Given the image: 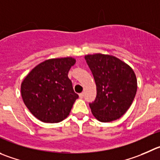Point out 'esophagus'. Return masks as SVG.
Wrapping results in <instances>:
<instances>
[{"mask_svg": "<svg viewBox=\"0 0 160 160\" xmlns=\"http://www.w3.org/2000/svg\"><path fill=\"white\" fill-rule=\"evenodd\" d=\"M83 97H84V93H83V92H81V93L79 94V97L81 99H82Z\"/></svg>", "mask_w": 160, "mask_h": 160, "instance_id": "1", "label": "esophagus"}]
</instances>
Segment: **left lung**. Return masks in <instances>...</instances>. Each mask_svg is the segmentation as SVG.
Returning a JSON list of instances; mask_svg holds the SVG:
<instances>
[{"mask_svg":"<svg viewBox=\"0 0 160 160\" xmlns=\"http://www.w3.org/2000/svg\"><path fill=\"white\" fill-rule=\"evenodd\" d=\"M97 86V97L89 104L93 116L103 122L121 118L131 106L138 82L128 64L111 55L96 53L85 56Z\"/></svg>","mask_w":160,"mask_h":160,"instance_id":"obj_1","label":"left lung"}]
</instances>
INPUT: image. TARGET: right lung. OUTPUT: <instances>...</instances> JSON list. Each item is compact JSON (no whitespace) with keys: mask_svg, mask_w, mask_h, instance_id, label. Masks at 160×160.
I'll list each match as a JSON object with an SVG mask.
<instances>
[{"mask_svg":"<svg viewBox=\"0 0 160 160\" xmlns=\"http://www.w3.org/2000/svg\"><path fill=\"white\" fill-rule=\"evenodd\" d=\"M75 62L72 57L49 59L33 68L23 79L22 100L38 119L56 123L69 115L78 98L68 75Z\"/></svg>","mask_w":160,"mask_h":160,"instance_id":"right-lung-1","label":"right lung"}]
</instances>
